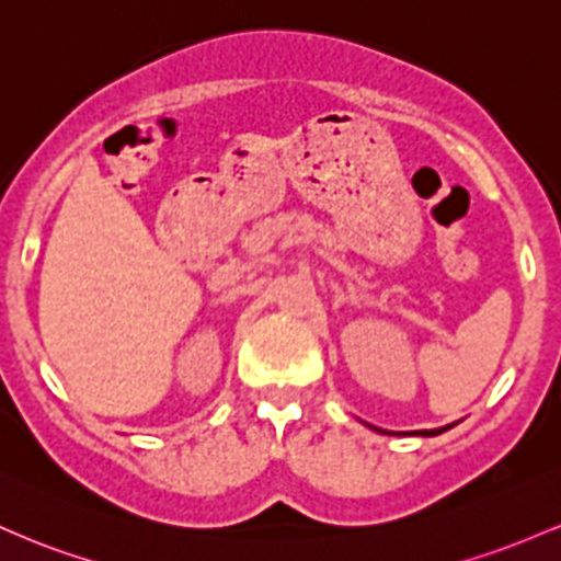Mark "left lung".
Instances as JSON below:
<instances>
[{
	"instance_id": "left-lung-1",
	"label": "left lung",
	"mask_w": 561,
	"mask_h": 561,
	"mask_svg": "<svg viewBox=\"0 0 561 561\" xmlns=\"http://www.w3.org/2000/svg\"><path fill=\"white\" fill-rule=\"evenodd\" d=\"M450 426H453V424H448V426H443V430H421L419 434H421V437H434V434H443V432H448V430H450ZM374 430H376V426H374ZM376 432H381V430H376Z\"/></svg>"
}]
</instances>
